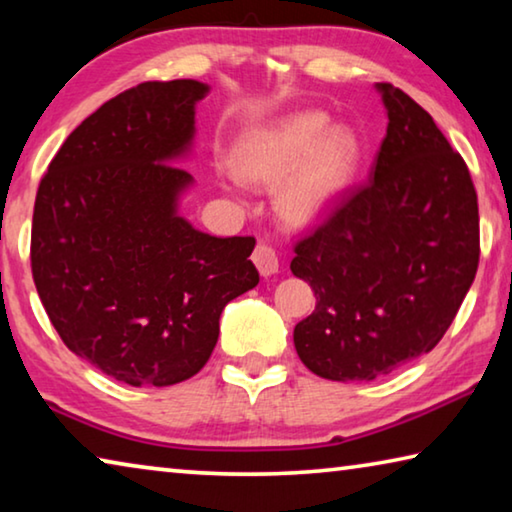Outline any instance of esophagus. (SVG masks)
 I'll return each mask as SVG.
<instances>
[{"instance_id":"esophagus-1","label":"esophagus","mask_w":512,"mask_h":512,"mask_svg":"<svg viewBox=\"0 0 512 512\" xmlns=\"http://www.w3.org/2000/svg\"><path fill=\"white\" fill-rule=\"evenodd\" d=\"M251 261L258 267V272H261V277H272V274L279 272V258H277V251L267 245H258L254 249V256H251Z\"/></svg>"}]
</instances>
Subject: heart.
Listing matches in <instances>:
<instances>
[{"instance_id": "1", "label": "heart", "mask_w": 512, "mask_h": 512, "mask_svg": "<svg viewBox=\"0 0 512 512\" xmlns=\"http://www.w3.org/2000/svg\"><path fill=\"white\" fill-rule=\"evenodd\" d=\"M235 176L272 187L274 208L293 229L325 222L343 201L361 164V139L320 109H302L247 132L233 148ZM238 183L231 180L229 187Z\"/></svg>"}]
</instances>
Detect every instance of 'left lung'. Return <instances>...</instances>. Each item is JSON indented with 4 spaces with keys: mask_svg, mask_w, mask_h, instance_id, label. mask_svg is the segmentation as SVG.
<instances>
[{
    "mask_svg": "<svg viewBox=\"0 0 512 512\" xmlns=\"http://www.w3.org/2000/svg\"><path fill=\"white\" fill-rule=\"evenodd\" d=\"M375 89L389 123L371 178L290 261L316 293V309L295 325V350L334 382H371L435 348L481 254L465 160L407 93Z\"/></svg>",
    "mask_w": 512,
    "mask_h": 512,
    "instance_id": "obj_1",
    "label": "left lung"
}]
</instances>
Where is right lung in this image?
Wrapping results in <instances>:
<instances>
[{
    "instance_id": "1",
    "label": "right lung",
    "mask_w": 512,
    "mask_h": 512,
    "mask_svg": "<svg viewBox=\"0 0 512 512\" xmlns=\"http://www.w3.org/2000/svg\"><path fill=\"white\" fill-rule=\"evenodd\" d=\"M196 80L144 82L70 132L41 180L31 272L61 341L130 387L206 366L224 306L256 288L254 238H215L180 215L194 178Z\"/></svg>"
}]
</instances>
